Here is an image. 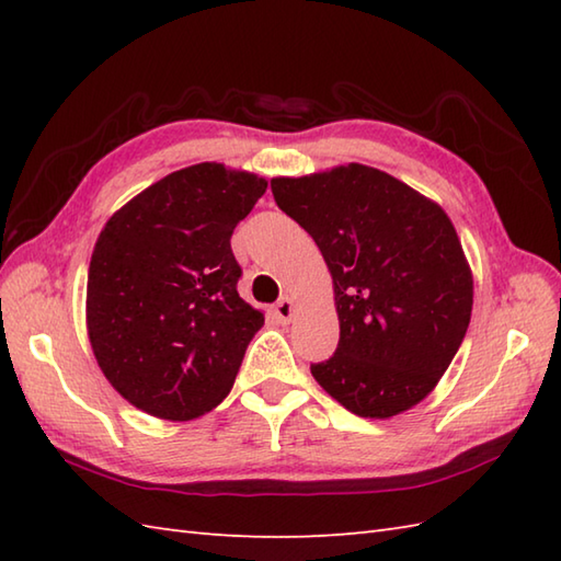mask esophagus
<instances>
[{"instance_id": "34e87169", "label": "esophagus", "mask_w": 561, "mask_h": 561, "mask_svg": "<svg viewBox=\"0 0 561 561\" xmlns=\"http://www.w3.org/2000/svg\"><path fill=\"white\" fill-rule=\"evenodd\" d=\"M274 316H277L282 323H289L294 316V301L289 299V296H284V299L277 301V306H274Z\"/></svg>"}]
</instances>
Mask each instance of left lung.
Segmentation results:
<instances>
[{"label": "left lung", "instance_id": "left-lung-1", "mask_svg": "<svg viewBox=\"0 0 561 561\" xmlns=\"http://www.w3.org/2000/svg\"><path fill=\"white\" fill-rule=\"evenodd\" d=\"M313 236L335 291L340 344L311 374L344 410L388 420L446 374L472 316V270L434 199L364 163L272 178Z\"/></svg>", "mask_w": 561, "mask_h": 561}]
</instances>
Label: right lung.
Returning <instances> with one entry per match:
<instances>
[{"label": "right lung", "instance_id": "1", "mask_svg": "<svg viewBox=\"0 0 561 561\" xmlns=\"http://www.w3.org/2000/svg\"><path fill=\"white\" fill-rule=\"evenodd\" d=\"M265 190V178L205 161L105 221L89 265L87 330L103 376L137 410L187 422L229 396L265 325L238 296L231 233Z\"/></svg>", "mask_w": 561, "mask_h": 561}]
</instances>
